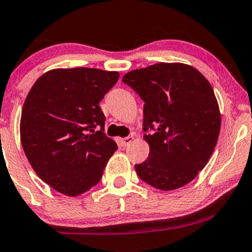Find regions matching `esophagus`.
I'll list each match as a JSON object with an SVG mask.
<instances>
[{"label":"esophagus","instance_id":"1","mask_svg":"<svg viewBox=\"0 0 252 252\" xmlns=\"http://www.w3.org/2000/svg\"><path fill=\"white\" fill-rule=\"evenodd\" d=\"M134 140V136L133 134H129L128 137H125L123 139V144H124V147H128L129 144H131L132 142H133Z\"/></svg>","mask_w":252,"mask_h":252}]
</instances>
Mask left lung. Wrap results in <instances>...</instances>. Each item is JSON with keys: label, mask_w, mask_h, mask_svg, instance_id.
<instances>
[{"label": "left lung", "mask_w": 252, "mask_h": 252, "mask_svg": "<svg viewBox=\"0 0 252 252\" xmlns=\"http://www.w3.org/2000/svg\"><path fill=\"white\" fill-rule=\"evenodd\" d=\"M123 82L145 102L143 129L150 153L134 168L153 188L185 186L209 161L221 127L218 99L198 69L180 62H159L126 73Z\"/></svg>", "instance_id": "8db88e82"}]
</instances>
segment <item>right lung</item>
Here are the masks:
<instances>
[{
  "instance_id": "1",
  "label": "right lung",
  "mask_w": 252,
  "mask_h": 252,
  "mask_svg": "<svg viewBox=\"0 0 252 252\" xmlns=\"http://www.w3.org/2000/svg\"><path fill=\"white\" fill-rule=\"evenodd\" d=\"M118 72L55 68L40 75L24 102L20 140L37 175L54 190L78 196L101 180L114 139L105 136L99 102ZM96 126H101L94 131Z\"/></svg>"
}]
</instances>
